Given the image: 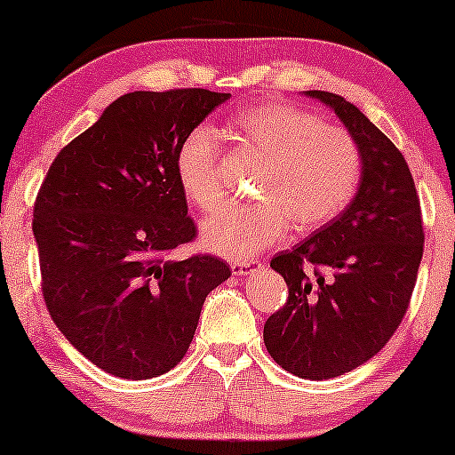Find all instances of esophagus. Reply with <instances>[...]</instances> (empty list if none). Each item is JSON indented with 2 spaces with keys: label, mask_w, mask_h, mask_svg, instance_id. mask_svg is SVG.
<instances>
[{
  "label": "esophagus",
  "mask_w": 455,
  "mask_h": 455,
  "mask_svg": "<svg viewBox=\"0 0 455 455\" xmlns=\"http://www.w3.org/2000/svg\"><path fill=\"white\" fill-rule=\"evenodd\" d=\"M231 269L235 275H250L260 269V263L259 260H235V263H231Z\"/></svg>",
  "instance_id": "34e87169"
}]
</instances>
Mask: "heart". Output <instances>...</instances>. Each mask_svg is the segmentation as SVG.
<instances>
[{
    "label": "heart",
    "instance_id": "heart-1",
    "mask_svg": "<svg viewBox=\"0 0 455 455\" xmlns=\"http://www.w3.org/2000/svg\"><path fill=\"white\" fill-rule=\"evenodd\" d=\"M239 139L263 160L250 205H231L201 224L203 243L228 259H248L293 224L312 231L348 205L362 180V151L347 130L327 126L293 104L265 102L235 119ZM177 177L201 212L224 201L220 148L212 130L195 128L177 154Z\"/></svg>",
    "mask_w": 455,
    "mask_h": 455
}]
</instances>
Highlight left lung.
<instances>
[{"label":"left lung","instance_id":"obj_1","mask_svg":"<svg viewBox=\"0 0 455 455\" xmlns=\"http://www.w3.org/2000/svg\"><path fill=\"white\" fill-rule=\"evenodd\" d=\"M327 104L362 151L353 201L310 237L271 259L289 286L265 323V347L295 377L323 380L374 357L406 315L424 254L415 181L391 140L355 104L306 92Z\"/></svg>","mask_w":455,"mask_h":455}]
</instances>
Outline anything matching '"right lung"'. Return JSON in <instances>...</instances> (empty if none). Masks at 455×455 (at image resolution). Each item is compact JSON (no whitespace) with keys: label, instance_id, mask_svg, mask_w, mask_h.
<instances>
[{"label":"right lung","instance_id":"1","mask_svg":"<svg viewBox=\"0 0 455 455\" xmlns=\"http://www.w3.org/2000/svg\"><path fill=\"white\" fill-rule=\"evenodd\" d=\"M231 93L132 92L57 154L34 205L43 295L78 353L104 372H169L195 338L205 297L231 278L212 254L171 260L195 239L177 154Z\"/></svg>","mask_w":455,"mask_h":455}]
</instances>
